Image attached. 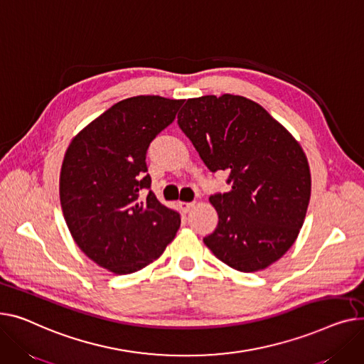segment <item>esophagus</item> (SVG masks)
<instances>
[{"mask_svg":"<svg viewBox=\"0 0 364 364\" xmlns=\"http://www.w3.org/2000/svg\"><path fill=\"white\" fill-rule=\"evenodd\" d=\"M196 205V203L194 201H191V203H186V201H179V207L185 211V213H188L192 207Z\"/></svg>","mask_w":364,"mask_h":364,"instance_id":"obj_1","label":"esophagus"}]
</instances>
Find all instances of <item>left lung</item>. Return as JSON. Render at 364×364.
I'll return each instance as SVG.
<instances>
[{"label":"left lung","instance_id":"obj_1","mask_svg":"<svg viewBox=\"0 0 364 364\" xmlns=\"http://www.w3.org/2000/svg\"><path fill=\"white\" fill-rule=\"evenodd\" d=\"M182 132L211 170H228V192L210 197L219 223L204 244L240 272L263 270L291 248L304 223L311 176L301 145L245 97L191 98Z\"/></svg>","mask_w":364,"mask_h":364}]
</instances>
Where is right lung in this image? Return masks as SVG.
Returning a JSON list of instances; mask_svg holds the SVG:
<instances>
[{"instance_id":"add662e5","label":"right lung","mask_w":364,"mask_h":364,"mask_svg":"<svg viewBox=\"0 0 364 364\" xmlns=\"http://www.w3.org/2000/svg\"><path fill=\"white\" fill-rule=\"evenodd\" d=\"M183 100L139 95L119 101L70 142L60 173L64 220L77 247L116 274L159 259L181 226L146 173L151 141L172 123ZM148 188L146 198L140 191Z\"/></svg>"}]
</instances>
